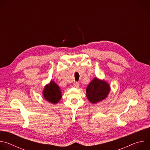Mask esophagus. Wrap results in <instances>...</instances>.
Instances as JSON below:
<instances>
[{
	"mask_svg": "<svg viewBox=\"0 0 150 150\" xmlns=\"http://www.w3.org/2000/svg\"><path fill=\"white\" fill-rule=\"evenodd\" d=\"M74 86L75 88H78L79 87V83L78 82H75L74 83Z\"/></svg>",
	"mask_w": 150,
	"mask_h": 150,
	"instance_id": "34e87169",
	"label": "esophagus"
}]
</instances>
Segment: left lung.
Returning <instances> with one entry per match:
<instances>
[{"label": "left lung", "mask_w": 150, "mask_h": 150, "mask_svg": "<svg viewBox=\"0 0 150 150\" xmlns=\"http://www.w3.org/2000/svg\"><path fill=\"white\" fill-rule=\"evenodd\" d=\"M110 91L109 84L104 80L94 78L87 86V97L93 104H96L104 100Z\"/></svg>", "instance_id": "left-lung-1"}]
</instances>
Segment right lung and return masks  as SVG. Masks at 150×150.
Segmentation results:
<instances>
[{
	"mask_svg": "<svg viewBox=\"0 0 150 150\" xmlns=\"http://www.w3.org/2000/svg\"><path fill=\"white\" fill-rule=\"evenodd\" d=\"M42 94L47 101L54 104L57 103L62 97L60 87L53 81L45 87Z\"/></svg>",
	"mask_w": 150,
	"mask_h": 150,
	"instance_id": "1",
	"label": "right lung"
}]
</instances>
